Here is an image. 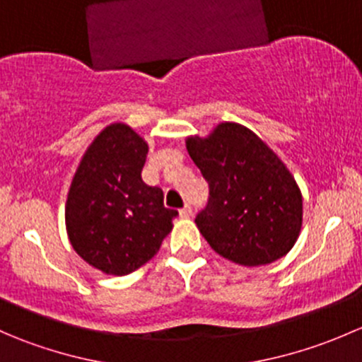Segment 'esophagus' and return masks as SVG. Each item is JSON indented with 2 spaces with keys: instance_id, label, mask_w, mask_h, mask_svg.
<instances>
[{
  "instance_id": "esophagus-1",
  "label": "esophagus",
  "mask_w": 362,
  "mask_h": 362,
  "mask_svg": "<svg viewBox=\"0 0 362 362\" xmlns=\"http://www.w3.org/2000/svg\"><path fill=\"white\" fill-rule=\"evenodd\" d=\"M191 215H192V206H191V204H185L184 208H180V217L187 218V217H191Z\"/></svg>"
}]
</instances>
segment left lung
Returning a JSON list of instances; mask_svg holds the SVG:
<instances>
[{
    "label": "left lung",
    "mask_w": 362,
    "mask_h": 362,
    "mask_svg": "<svg viewBox=\"0 0 362 362\" xmlns=\"http://www.w3.org/2000/svg\"><path fill=\"white\" fill-rule=\"evenodd\" d=\"M185 145L210 189L196 226L211 249L242 266L269 264L293 249L303 224L301 191L254 131L222 122Z\"/></svg>",
    "instance_id": "1"
}]
</instances>
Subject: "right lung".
Here are the masks:
<instances>
[{
	"mask_svg": "<svg viewBox=\"0 0 362 362\" xmlns=\"http://www.w3.org/2000/svg\"><path fill=\"white\" fill-rule=\"evenodd\" d=\"M148 145L127 124L105 127L87 147L66 199V231L76 254L107 275L122 276L151 261L177 210L141 180Z\"/></svg>",
	"mask_w": 362,
	"mask_h": 362,
	"instance_id": "right-lung-1",
	"label": "right lung"
}]
</instances>
